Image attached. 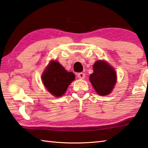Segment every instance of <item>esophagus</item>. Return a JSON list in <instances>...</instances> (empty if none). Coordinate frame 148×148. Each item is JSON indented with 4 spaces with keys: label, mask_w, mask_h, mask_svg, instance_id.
<instances>
[{
    "label": "esophagus",
    "mask_w": 148,
    "mask_h": 148,
    "mask_svg": "<svg viewBox=\"0 0 148 148\" xmlns=\"http://www.w3.org/2000/svg\"><path fill=\"white\" fill-rule=\"evenodd\" d=\"M77 77H78V78L81 79H84L85 78V74L84 73H79L77 74Z\"/></svg>",
    "instance_id": "34e87169"
}]
</instances>
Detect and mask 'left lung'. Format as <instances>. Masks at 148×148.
Listing matches in <instances>:
<instances>
[{"mask_svg": "<svg viewBox=\"0 0 148 148\" xmlns=\"http://www.w3.org/2000/svg\"><path fill=\"white\" fill-rule=\"evenodd\" d=\"M94 72L90 75V81L97 94H110L116 83L114 69L105 60H98L93 66Z\"/></svg>", "mask_w": 148, "mask_h": 148, "instance_id": "obj_1", "label": "left lung"}]
</instances>
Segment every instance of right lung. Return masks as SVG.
Listing matches in <instances>:
<instances>
[{"mask_svg": "<svg viewBox=\"0 0 148 148\" xmlns=\"http://www.w3.org/2000/svg\"><path fill=\"white\" fill-rule=\"evenodd\" d=\"M75 78L73 73L67 72L58 61H51L41 75L44 86L56 97L63 95Z\"/></svg>", "mask_w": 148, "mask_h": 148, "instance_id": "right-lung-1", "label": "right lung"}]
</instances>
